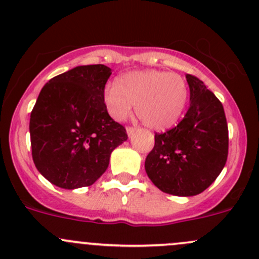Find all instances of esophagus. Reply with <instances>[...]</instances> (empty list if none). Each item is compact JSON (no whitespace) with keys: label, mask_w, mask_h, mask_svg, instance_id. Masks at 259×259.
I'll list each match as a JSON object with an SVG mask.
<instances>
[{"label":"esophagus","mask_w":259,"mask_h":259,"mask_svg":"<svg viewBox=\"0 0 259 259\" xmlns=\"http://www.w3.org/2000/svg\"><path fill=\"white\" fill-rule=\"evenodd\" d=\"M135 127H133V126H127L126 127V133H127V135H129V137H132L133 134H134V132H135Z\"/></svg>","instance_id":"obj_1"}]
</instances>
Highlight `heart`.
Listing matches in <instances>:
<instances>
[{"label": "heart", "mask_w": 259, "mask_h": 259, "mask_svg": "<svg viewBox=\"0 0 259 259\" xmlns=\"http://www.w3.org/2000/svg\"><path fill=\"white\" fill-rule=\"evenodd\" d=\"M103 104L111 119L122 121L135 104L138 116L152 130L178 124L189 102L186 80L176 73L146 69L125 73L103 91Z\"/></svg>", "instance_id": "heart-1"}]
</instances>
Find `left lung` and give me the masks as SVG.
Wrapping results in <instances>:
<instances>
[{"instance_id": "obj_1", "label": "left lung", "mask_w": 259, "mask_h": 259, "mask_svg": "<svg viewBox=\"0 0 259 259\" xmlns=\"http://www.w3.org/2000/svg\"><path fill=\"white\" fill-rule=\"evenodd\" d=\"M189 110L172 129L155 134L145 160L152 184L166 194L195 196L205 191L225 167L228 126L222 103L202 80L186 74Z\"/></svg>"}]
</instances>
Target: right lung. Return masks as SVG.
I'll return each mask as SVG.
<instances>
[{"label": "right lung", "mask_w": 259, "mask_h": 259, "mask_svg": "<svg viewBox=\"0 0 259 259\" xmlns=\"http://www.w3.org/2000/svg\"><path fill=\"white\" fill-rule=\"evenodd\" d=\"M110 74L104 64L79 65L52 78L38 95L29 120L32 157L56 186L93 185L108 168L111 151L127 139L103 104Z\"/></svg>", "instance_id": "1"}]
</instances>
